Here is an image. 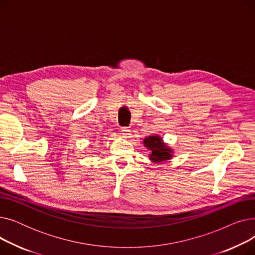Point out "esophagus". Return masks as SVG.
Here are the masks:
<instances>
[{
    "instance_id": "34e87169",
    "label": "esophagus",
    "mask_w": 255,
    "mask_h": 255,
    "mask_svg": "<svg viewBox=\"0 0 255 255\" xmlns=\"http://www.w3.org/2000/svg\"><path fill=\"white\" fill-rule=\"evenodd\" d=\"M121 134L123 135V137H129V135H130V129L127 128V127L122 128V133H121Z\"/></svg>"
}]
</instances>
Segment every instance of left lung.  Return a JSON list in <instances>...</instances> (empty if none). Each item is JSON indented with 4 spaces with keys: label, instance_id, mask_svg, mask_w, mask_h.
Returning a JSON list of instances; mask_svg holds the SVG:
<instances>
[{
    "label": "left lung",
    "instance_id": "obj_1",
    "mask_svg": "<svg viewBox=\"0 0 255 255\" xmlns=\"http://www.w3.org/2000/svg\"><path fill=\"white\" fill-rule=\"evenodd\" d=\"M143 144L151 151L150 159L153 162H163L172 157V151L162 141L159 135L145 137Z\"/></svg>",
    "mask_w": 255,
    "mask_h": 255
}]
</instances>
